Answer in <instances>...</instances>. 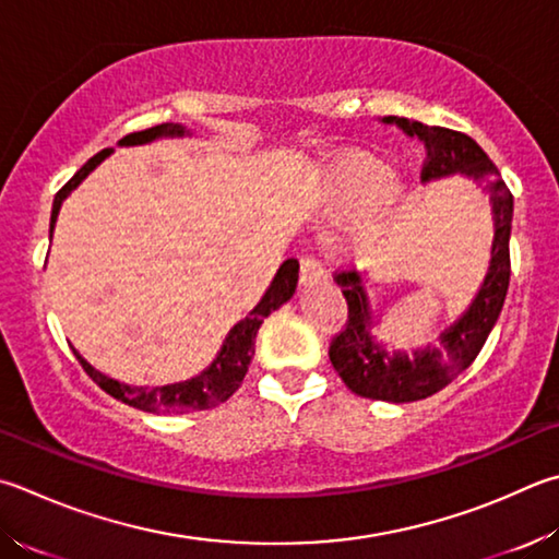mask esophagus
Returning a JSON list of instances; mask_svg holds the SVG:
<instances>
[{"mask_svg":"<svg viewBox=\"0 0 559 559\" xmlns=\"http://www.w3.org/2000/svg\"><path fill=\"white\" fill-rule=\"evenodd\" d=\"M324 278H328V271H324L322 263L314 257H310V253H302L300 257V286L312 288V286H318V283H322Z\"/></svg>","mask_w":559,"mask_h":559,"instance_id":"esophagus-1","label":"esophagus"}]
</instances>
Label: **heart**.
<instances>
[{
    "label": "heart",
    "instance_id": "1",
    "mask_svg": "<svg viewBox=\"0 0 559 559\" xmlns=\"http://www.w3.org/2000/svg\"><path fill=\"white\" fill-rule=\"evenodd\" d=\"M322 198L332 212H349L369 205L361 237L379 241L399 217L403 190L393 182V170L385 160L354 151L324 170Z\"/></svg>",
    "mask_w": 559,
    "mask_h": 559
}]
</instances>
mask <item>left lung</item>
<instances>
[{"label":"left lung","mask_w":559,"mask_h":559,"mask_svg":"<svg viewBox=\"0 0 559 559\" xmlns=\"http://www.w3.org/2000/svg\"><path fill=\"white\" fill-rule=\"evenodd\" d=\"M383 121H395L405 134L420 139L425 148L420 170L423 180L450 176L460 170V174L472 176L474 180L486 182L493 205L496 235L491 266L489 273H486L479 296L474 298L460 322H454L450 330L440 334L438 347L418 352L413 359H408V354L389 357L369 337L371 312L359 273L352 269H337L332 273L337 286H342L344 300H347V322L330 342V361L334 371L361 399L413 403L442 391L456 373L469 367L479 357L486 337H489L496 320H499L511 281L509 239L513 195L506 188L499 168H496L493 160L486 156V151L472 136L454 129L408 121L403 117H385Z\"/></svg>","instance_id":"left-lung-1"}]
</instances>
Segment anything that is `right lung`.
Returning a JSON list of instances; mask_svg holds the SVG:
<instances>
[{"label": "right lung", "mask_w": 559, "mask_h": 559, "mask_svg": "<svg viewBox=\"0 0 559 559\" xmlns=\"http://www.w3.org/2000/svg\"><path fill=\"white\" fill-rule=\"evenodd\" d=\"M164 134H182V127L178 124H158L144 131H134V134H127L121 139V144L131 146V144H146V141L164 136ZM109 156V148H103L99 154H95L87 164L78 170V174L70 178L63 188L56 192L53 198V210H50V229L56 225L60 202L73 190L80 180H83L90 170H93L99 160ZM296 283H298V261L288 259L281 263V269L273 278L271 288L266 290V296L261 298V302L253 308L245 320L237 322L231 332L227 334L225 344H222L219 357L207 371H202L200 377L190 379L186 383H174V385H164V389H131L127 383H119L115 379H107L103 373L95 371L90 364L80 357L75 352L78 361L83 364V369L90 379H93L99 389L109 393L111 399H119L121 403L134 405L139 411H148V413H190V411H205V408H215V405L225 403L227 399L237 393V389L245 381L249 364L253 357V337L261 328L263 318H269L271 310H276L283 306L293 293H296Z\"/></svg>", "instance_id": "right-lung-1"}]
</instances>
